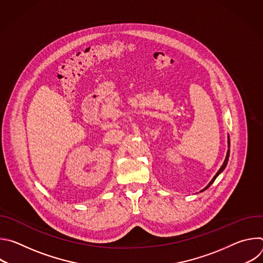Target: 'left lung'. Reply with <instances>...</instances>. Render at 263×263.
Here are the masks:
<instances>
[{"instance_id": "left-lung-1", "label": "left lung", "mask_w": 263, "mask_h": 263, "mask_svg": "<svg viewBox=\"0 0 263 263\" xmlns=\"http://www.w3.org/2000/svg\"><path fill=\"white\" fill-rule=\"evenodd\" d=\"M229 156H230V138H229V135H228V151H227V155H226V158H224V161H223V163H222V165L220 166V168L218 170V172L215 174V176L212 178V180L208 183V185L205 187V189L204 190H202L201 192H204V191H206L207 189H208V187L214 182V180L217 178V176L224 170V168H226V166H227V163H228V160H229Z\"/></svg>"}]
</instances>
